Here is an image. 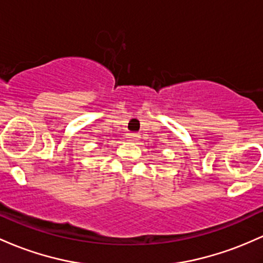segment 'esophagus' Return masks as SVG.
Here are the masks:
<instances>
[{"label": "esophagus", "mask_w": 263, "mask_h": 263, "mask_svg": "<svg viewBox=\"0 0 263 263\" xmlns=\"http://www.w3.org/2000/svg\"><path fill=\"white\" fill-rule=\"evenodd\" d=\"M128 138L131 141H138V138H140V135H138V134H129Z\"/></svg>", "instance_id": "obj_1"}]
</instances>
